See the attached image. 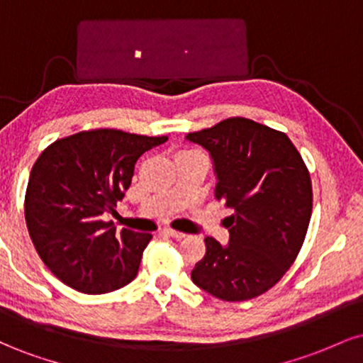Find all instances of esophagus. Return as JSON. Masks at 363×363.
<instances>
[{
  "instance_id": "34e87169",
  "label": "esophagus",
  "mask_w": 363,
  "mask_h": 363,
  "mask_svg": "<svg viewBox=\"0 0 363 363\" xmlns=\"http://www.w3.org/2000/svg\"><path fill=\"white\" fill-rule=\"evenodd\" d=\"M165 235L172 237V239H182V237H186L184 232H177V230H172V228H165L164 230Z\"/></svg>"
}]
</instances>
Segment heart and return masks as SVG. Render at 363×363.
Instances as JSON below:
<instances>
[{
  "label": "heart",
  "instance_id": "1",
  "mask_svg": "<svg viewBox=\"0 0 363 363\" xmlns=\"http://www.w3.org/2000/svg\"><path fill=\"white\" fill-rule=\"evenodd\" d=\"M186 152H191V150H186Z\"/></svg>",
  "mask_w": 363,
  "mask_h": 363
}]
</instances>
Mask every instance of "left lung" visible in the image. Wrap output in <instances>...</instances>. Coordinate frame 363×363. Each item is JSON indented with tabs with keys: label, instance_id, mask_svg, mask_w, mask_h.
Wrapping results in <instances>:
<instances>
[{
	"label": "left lung",
	"instance_id": "1",
	"mask_svg": "<svg viewBox=\"0 0 363 363\" xmlns=\"http://www.w3.org/2000/svg\"><path fill=\"white\" fill-rule=\"evenodd\" d=\"M213 160L215 198L232 208L228 242L206 237L191 280L216 298L240 302L280 281L306 239L312 213L311 176L285 133L230 118L189 133Z\"/></svg>",
	"mask_w": 363,
	"mask_h": 363
}]
</instances>
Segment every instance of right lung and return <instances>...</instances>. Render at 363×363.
Listing matches in <instances>:
<instances>
[{
	"label": "right lung",
	"mask_w": 363,
	"mask_h": 363,
	"mask_svg": "<svg viewBox=\"0 0 363 363\" xmlns=\"http://www.w3.org/2000/svg\"><path fill=\"white\" fill-rule=\"evenodd\" d=\"M167 136L91 129L54 141L32 167L25 222L40 259L82 294H109L138 274L152 235L102 220L131 184L136 160Z\"/></svg>",
	"instance_id": "1"
}]
</instances>
